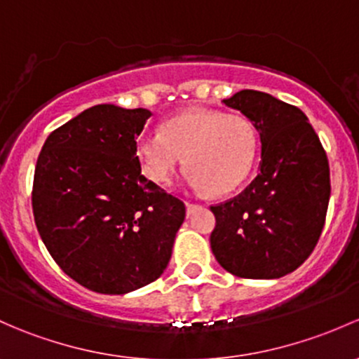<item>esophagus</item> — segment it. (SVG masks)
Returning <instances> with one entry per match:
<instances>
[{
  "label": "esophagus",
  "instance_id": "obj_1",
  "mask_svg": "<svg viewBox=\"0 0 359 359\" xmlns=\"http://www.w3.org/2000/svg\"><path fill=\"white\" fill-rule=\"evenodd\" d=\"M186 208H187V217H191V215L194 213L196 210L201 208V206H199V205H194V203H186Z\"/></svg>",
  "mask_w": 359,
  "mask_h": 359
}]
</instances>
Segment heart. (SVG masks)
Masks as SVG:
<instances>
[{
  "label": "heart",
  "instance_id": "heart-1",
  "mask_svg": "<svg viewBox=\"0 0 359 359\" xmlns=\"http://www.w3.org/2000/svg\"><path fill=\"white\" fill-rule=\"evenodd\" d=\"M135 151L142 173L156 186H170L186 158L192 189L229 194L251 172L256 132L244 116L192 108L168 118L161 132L142 134Z\"/></svg>",
  "mask_w": 359,
  "mask_h": 359
}]
</instances>
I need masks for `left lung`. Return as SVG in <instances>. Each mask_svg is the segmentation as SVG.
I'll return each instance as SVG.
<instances>
[{"label": "left lung", "mask_w": 359, "mask_h": 359, "mask_svg": "<svg viewBox=\"0 0 359 359\" xmlns=\"http://www.w3.org/2000/svg\"><path fill=\"white\" fill-rule=\"evenodd\" d=\"M259 132L262 160L246 191L211 206L210 244L222 269L243 278H280L311 255L325 224L330 170L299 108L259 90L224 100Z\"/></svg>", "instance_id": "left-lung-1"}]
</instances>
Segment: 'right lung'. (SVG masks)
I'll list each match as a JSON object with an SVG mask.
<instances>
[{"mask_svg":"<svg viewBox=\"0 0 359 359\" xmlns=\"http://www.w3.org/2000/svg\"><path fill=\"white\" fill-rule=\"evenodd\" d=\"M146 108L96 104L48 135L34 173L36 227L86 289L127 294L167 269L186 205L146 179L137 137Z\"/></svg>","mask_w":359,"mask_h":359,"instance_id":"right-lung-1","label":"right lung"}]
</instances>
